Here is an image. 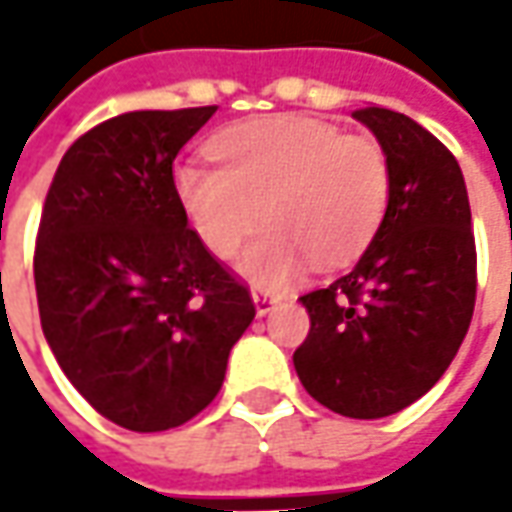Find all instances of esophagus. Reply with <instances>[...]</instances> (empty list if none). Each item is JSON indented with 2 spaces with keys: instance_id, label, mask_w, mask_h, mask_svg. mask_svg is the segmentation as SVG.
Instances as JSON below:
<instances>
[{
  "instance_id": "obj_1",
  "label": "esophagus",
  "mask_w": 512,
  "mask_h": 512,
  "mask_svg": "<svg viewBox=\"0 0 512 512\" xmlns=\"http://www.w3.org/2000/svg\"><path fill=\"white\" fill-rule=\"evenodd\" d=\"M282 302V296L279 293H270V290H253V305H256V313L259 316H267L273 307Z\"/></svg>"
}]
</instances>
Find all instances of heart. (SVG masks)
<instances>
[{
	"mask_svg": "<svg viewBox=\"0 0 512 512\" xmlns=\"http://www.w3.org/2000/svg\"><path fill=\"white\" fill-rule=\"evenodd\" d=\"M210 153L219 168H173V196L216 259H230L265 219L270 227L239 259L253 285H285L310 259L350 265L382 230L393 179L373 136L279 113L219 130Z\"/></svg>",
	"mask_w": 512,
	"mask_h": 512,
	"instance_id": "heart-1",
	"label": "heart"
}]
</instances>
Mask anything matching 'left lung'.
<instances>
[{"instance_id":"1","label":"left lung","mask_w":512,"mask_h":512,"mask_svg":"<svg viewBox=\"0 0 512 512\" xmlns=\"http://www.w3.org/2000/svg\"><path fill=\"white\" fill-rule=\"evenodd\" d=\"M390 159V207L362 259L305 293L299 382L327 410L382 419L422 399L459 353L476 305V242L456 156L410 116L353 113Z\"/></svg>"}]
</instances>
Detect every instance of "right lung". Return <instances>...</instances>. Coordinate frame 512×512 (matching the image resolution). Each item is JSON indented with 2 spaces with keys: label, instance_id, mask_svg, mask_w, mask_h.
<instances>
[{
  "label": "right lung",
  "instance_id": "1",
  "mask_svg": "<svg viewBox=\"0 0 512 512\" xmlns=\"http://www.w3.org/2000/svg\"><path fill=\"white\" fill-rule=\"evenodd\" d=\"M213 113L133 110L88 130L62 156L39 222L42 333L70 384L136 433L202 413L256 316L170 185L173 159Z\"/></svg>",
  "mask_w": 512,
  "mask_h": 512
}]
</instances>
